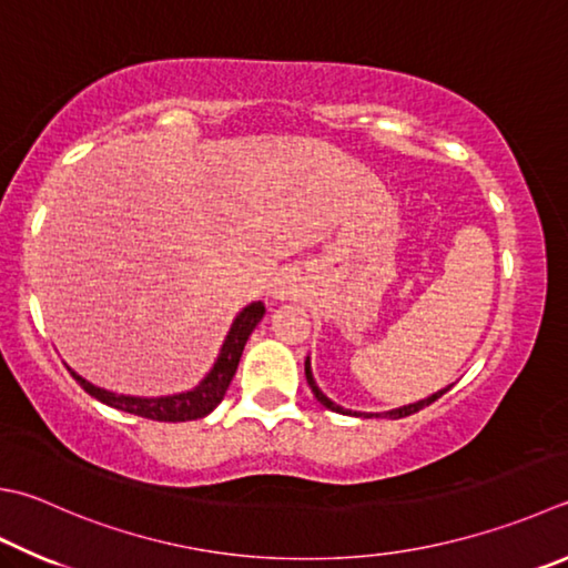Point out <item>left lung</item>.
<instances>
[{
	"label": "left lung",
	"mask_w": 568,
	"mask_h": 568,
	"mask_svg": "<svg viewBox=\"0 0 568 568\" xmlns=\"http://www.w3.org/2000/svg\"><path fill=\"white\" fill-rule=\"evenodd\" d=\"M304 373H306V381H308V385H312V390H314V395H316V400L321 403V405H326L328 410H336V413H346V415H351V410H344L341 408V405H336V403H331L324 393L318 390V385H316V381H314V376H312V366H308V358H306V363H304ZM447 393V388L445 390H440V393H435V395H430V398H425V400H420V403H413V405H403V408H398V410H390V413H383L385 417H408V415H413V413H417V410H423L425 405H430V403H435L437 398H440V395H445ZM353 415H358V413H353ZM378 417V415H376Z\"/></svg>",
	"instance_id": "left-lung-1"
}]
</instances>
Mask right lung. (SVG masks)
<instances>
[{
    "mask_svg": "<svg viewBox=\"0 0 568 568\" xmlns=\"http://www.w3.org/2000/svg\"><path fill=\"white\" fill-rule=\"evenodd\" d=\"M262 316H264L262 302H254L244 308V312H240V316L234 318L227 338H224L217 363L212 366L205 381H202L197 388H192L187 393L165 395V398H135V395H118L111 390H103V388H99V385H93L85 378H81L79 373H73L71 368L69 371L85 393L93 395L95 400L111 405V408L141 415V417H148V420H160V423L197 420V417H205L207 413L215 410L217 403L224 398V393H227L234 373H237L244 344H247L250 334L254 331V326L260 324Z\"/></svg>",
    "mask_w": 568,
    "mask_h": 568,
    "instance_id": "add662e5",
    "label": "right lung"
}]
</instances>
